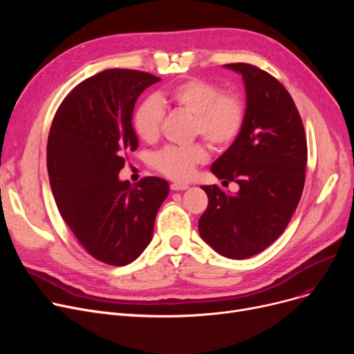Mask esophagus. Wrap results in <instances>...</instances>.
I'll use <instances>...</instances> for the list:
<instances>
[{
  "label": "esophagus",
  "mask_w": 354,
  "mask_h": 354,
  "mask_svg": "<svg viewBox=\"0 0 354 354\" xmlns=\"http://www.w3.org/2000/svg\"><path fill=\"white\" fill-rule=\"evenodd\" d=\"M188 188H189V185H188V183L174 182V183L171 185V189H172V191H185V189H188Z\"/></svg>",
  "instance_id": "34e87169"
}]
</instances>
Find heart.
<instances>
[{"label":"heart","mask_w":354,"mask_h":354,"mask_svg":"<svg viewBox=\"0 0 354 354\" xmlns=\"http://www.w3.org/2000/svg\"><path fill=\"white\" fill-rule=\"evenodd\" d=\"M165 106L176 107L194 115V135H201L214 147H227L239 135L245 120V106L236 93H224L212 82L188 79L143 100L135 111L133 127L145 142H155L160 133ZM208 159L202 143L166 146L153 155L156 169L176 180L188 179L195 166Z\"/></svg>","instance_id":"b5f03b06"}]
</instances>
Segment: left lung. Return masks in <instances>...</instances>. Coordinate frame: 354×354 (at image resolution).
<instances>
[{
    "instance_id": "1",
    "label": "left lung",
    "mask_w": 354,
    "mask_h": 354,
    "mask_svg": "<svg viewBox=\"0 0 354 354\" xmlns=\"http://www.w3.org/2000/svg\"><path fill=\"white\" fill-rule=\"evenodd\" d=\"M245 83V120L238 138L211 166L239 191L201 187L208 208L199 235L218 254L244 259L264 251L287 228L300 202L307 165V139L299 110L286 87L247 63L225 64Z\"/></svg>"
}]
</instances>
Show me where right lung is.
Listing matches in <instances>:
<instances>
[{
	"mask_svg": "<svg viewBox=\"0 0 354 354\" xmlns=\"http://www.w3.org/2000/svg\"><path fill=\"white\" fill-rule=\"evenodd\" d=\"M159 80L138 70H104L74 87L51 123L47 171L55 203L79 244L104 264L127 266L145 251L169 194L156 176L135 187L119 179L124 153L138 149L135 103Z\"/></svg>",
	"mask_w": 354,
	"mask_h": 354,
	"instance_id": "obj_1",
	"label": "right lung"
}]
</instances>
